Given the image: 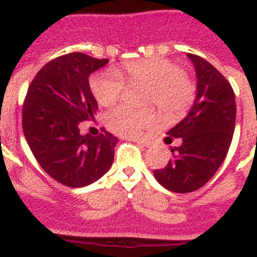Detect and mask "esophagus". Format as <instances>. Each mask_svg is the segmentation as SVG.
Instances as JSON below:
<instances>
[{
  "instance_id": "1",
  "label": "esophagus",
  "mask_w": 257,
  "mask_h": 257,
  "mask_svg": "<svg viewBox=\"0 0 257 257\" xmlns=\"http://www.w3.org/2000/svg\"><path fill=\"white\" fill-rule=\"evenodd\" d=\"M134 141L136 143H138L140 146H143V147H150V143L147 141H143V140H132Z\"/></svg>"
}]
</instances>
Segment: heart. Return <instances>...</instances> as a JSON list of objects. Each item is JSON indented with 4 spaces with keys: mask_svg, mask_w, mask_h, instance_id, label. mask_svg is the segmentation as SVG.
<instances>
[{
    "mask_svg": "<svg viewBox=\"0 0 257 257\" xmlns=\"http://www.w3.org/2000/svg\"><path fill=\"white\" fill-rule=\"evenodd\" d=\"M129 84L149 87L147 103H155L169 117H179L186 114L196 97L193 83L184 75L180 66L164 57L141 60L124 64L120 70L107 69L91 78V91L97 102L112 106L124 91V80ZM157 114L152 110L112 108L105 115L107 128L123 137H134L147 126L157 121Z\"/></svg>",
    "mask_w": 257,
    "mask_h": 257,
    "instance_id": "obj_1",
    "label": "heart"
}]
</instances>
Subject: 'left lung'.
I'll use <instances>...</instances> for the list:
<instances>
[{"mask_svg":"<svg viewBox=\"0 0 257 257\" xmlns=\"http://www.w3.org/2000/svg\"><path fill=\"white\" fill-rule=\"evenodd\" d=\"M196 71V97L188 114L168 132L165 143L180 138L170 149L172 159L154 170L163 187L188 193L209 182L225 159L235 126V97L228 80L197 55L187 54Z\"/></svg>","mask_w":257,"mask_h":257,"instance_id":"1","label":"left lung"}]
</instances>
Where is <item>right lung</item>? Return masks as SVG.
Returning a JSON list of instances; mask_svg holds the SVG:
<instances>
[{
  "mask_svg": "<svg viewBox=\"0 0 257 257\" xmlns=\"http://www.w3.org/2000/svg\"><path fill=\"white\" fill-rule=\"evenodd\" d=\"M108 62L73 52L47 62L28 88L23 132L38 164L50 177L71 188L89 186L108 172L117 138L111 133L80 134L98 103L89 75Z\"/></svg>",
  "mask_w": 257,
  "mask_h": 257,
  "instance_id": "obj_1",
  "label": "right lung"
}]
</instances>
